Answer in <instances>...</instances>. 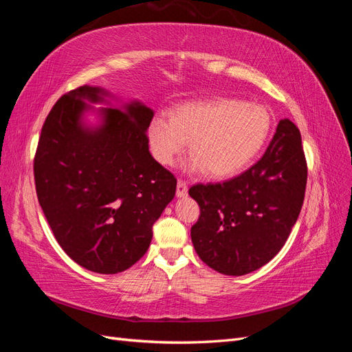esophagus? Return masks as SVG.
<instances>
[{
  "mask_svg": "<svg viewBox=\"0 0 352 352\" xmlns=\"http://www.w3.org/2000/svg\"><path fill=\"white\" fill-rule=\"evenodd\" d=\"M188 195V185L185 180H177V186H176V197L182 198Z\"/></svg>",
  "mask_w": 352,
  "mask_h": 352,
  "instance_id": "34e87169",
  "label": "esophagus"
}]
</instances>
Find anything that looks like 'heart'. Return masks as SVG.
<instances>
[{
    "label": "heart",
    "mask_w": 352,
    "mask_h": 352,
    "mask_svg": "<svg viewBox=\"0 0 352 352\" xmlns=\"http://www.w3.org/2000/svg\"><path fill=\"white\" fill-rule=\"evenodd\" d=\"M272 126V113L263 104L214 98L179 105L172 117L155 116L146 136L160 164L175 166L190 144L189 172L223 179L238 175L260 155Z\"/></svg>",
    "instance_id": "b5f03b06"
}]
</instances>
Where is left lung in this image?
<instances>
[{"mask_svg":"<svg viewBox=\"0 0 352 352\" xmlns=\"http://www.w3.org/2000/svg\"><path fill=\"white\" fill-rule=\"evenodd\" d=\"M307 163L300 129L283 119L267 151L247 172L189 189L199 206L190 239L198 257L221 274L267 264L285 245L304 202Z\"/></svg>","mask_w":352,"mask_h":352,"instance_id":"obj_1","label":"left lung"}]
</instances>
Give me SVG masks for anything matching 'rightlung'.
<instances>
[{
	"label": "right lung",
	"instance_id": "obj_1",
	"mask_svg": "<svg viewBox=\"0 0 352 352\" xmlns=\"http://www.w3.org/2000/svg\"><path fill=\"white\" fill-rule=\"evenodd\" d=\"M107 98L114 97L89 85L63 95L42 126L34 173L60 247L82 267L114 274L146 252L176 177L148 150L154 111L141 101L92 105H110ZM87 112L98 116L97 125L86 122Z\"/></svg>",
	"mask_w": 352,
	"mask_h": 352
}]
</instances>
